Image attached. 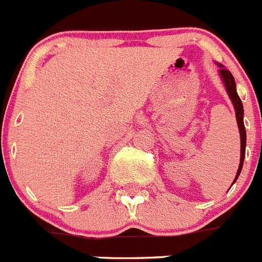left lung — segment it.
I'll return each mask as SVG.
<instances>
[{"label":"left lung","instance_id":"obj_1","mask_svg":"<svg viewBox=\"0 0 262 262\" xmlns=\"http://www.w3.org/2000/svg\"><path fill=\"white\" fill-rule=\"evenodd\" d=\"M220 66V75L221 79L223 80L225 83V87H226V91L229 97H230L231 102H233V105H234V110H235V117H237V124H238V129H239V135H241V159H239V167H238L237 175H235V180L238 179V176L241 173L242 165H244V159H245V148H246V130H245V125H244V106H242V102L239 99L237 94V90H235V80L231 75V72L229 70H226L223 67L222 64Z\"/></svg>","mask_w":262,"mask_h":262}]
</instances>
